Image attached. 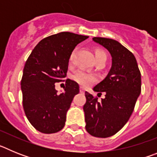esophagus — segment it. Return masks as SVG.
Returning a JSON list of instances; mask_svg holds the SVG:
<instances>
[{
	"label": "esophagus",
	"mask_w": 157,
	"mask_h": 157,
	"mask_svg": "<svg viewBox=\"0 0 157 157\" xmlns=\"http://www.w3.org/2000/svg\"><path fill=\"white\" fill-rule=\"evenodd\" d=\"M80 93L84 94V93H85V89L83 88V87H80Z\"/></svg>",
	"instance_id": "obj_1"
}]
</instances>
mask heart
I'll return each mask as SVG.
<instances>
[{"label": "heart", "mask_w": 157, "mask_h": 157, "mask_svg": "<svg viewBox=\"0 0 157 157\" xmlns=\"http://www.w3.org/2000/svg\"><path fill=\"white\" fill-rule=\"evenodd\" d=\"M74 53L75 52H72L71 54L70 57H69V62L71 63L73 61V58H74ZM99 57H105L106 58V54L105 52L101 50H97L95 52V59ZM72 78L74 81L78 82L79 85L83 86H86L90 85L91 82L95 81L96 76L94 74L89 73V72L85 71L79 70L76 71L73 75H72Z\"/></svg>", "instance_id": "heart-1"}]
</instances>
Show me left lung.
<instances>
[{"mask_svg": "<svg viewBox=\"0 0 157 157\" xmlns=\"http://www.w3.org/2000/svg\"><path fill=\"white\" fill-rule=\"evenodd\" d=\"M93 41L109 51L112 66L106 77L93 89L98 96L105 93V98L98 101L85 93L86 130L94 137L108 138L121 130L132 114L141 94V73L134 54L119 41L96 37Z\"/></svg>", "mask_w": 157, "mask_h": 157, "instance_id": "left-lung-1", "label": "left lung"}]
</instances>
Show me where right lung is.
I'll return each mask as SVG.
<instances>
[{"instance_id": "right-lung-1", "label": "right lung", "mask_w": 157, "mask_h": 157, "mask_svg": "<svg viewBox=\"0 0 157 157\" xmlns=\"http://www.w3.org/2000/svg\"><path fill=\"white\" fill-rule=\"evenodd\" d=\"M88 37L70 32L48 36L34 47L25 63L21 80L23 109L40 132L52 134L64 127L67 112L79 93V86L67 79L63 91L59 93L55 83L66 77L71 54Z\"/></svg>"}]
</instances>
